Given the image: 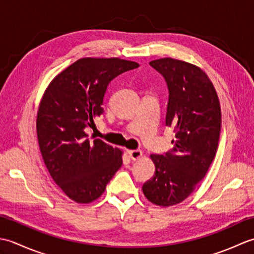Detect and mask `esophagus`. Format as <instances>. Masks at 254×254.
Listing matches in <instances>:
<instances>
[{"mask_svg": "<svg viewBox=\"0 0 254 254\" xmlns=\"http://www.w3.org/2000/svg\"><path fill=\"white\" fill-rule=\"evenodd\" d=\"M127 154L130 156L131 159L135 160L138 159L142 156V150L141 149H134V150H127Z\"/></svg>", "mask_w": 254, "mask_h": 254, "instance_id": "1", "label": "esophagus"}]
</instances>
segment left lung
<instances>
[{"mask_svg":"<svg viewBox=\"0 0 254 254\" xmlns=\"http://www.w3.org/2000/svg\"><path fill=\"white\" fill-rule=\"evenodd\" d=\"M168 88L166 126L174 128V147L152 155L155 174L143 185L148 201L159 206L182 202L206 175L216 154L222 113L207 75L193 64L165 58L149 62Z\"/></svg>","mask_w":254,"mask_h":254,"instance_id":"8db88e82","label":"left lung"}]
</instances>
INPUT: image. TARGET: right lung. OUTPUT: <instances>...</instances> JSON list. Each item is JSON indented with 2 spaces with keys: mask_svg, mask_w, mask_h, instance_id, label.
<instances>
[{
  "mask_svg": "<svg viewBox=\"0 0 254 254\" xmlns=\"http://www.w3.org/2000/svg\"><path fill=\"white\" fill-rule=\"evenodd\" d=\"M136 62L79 59L52 80L37 116L40 152L52 179L77 203H90L122 166V153L86 130L104 113L108 86Z\"/></svg>",
  "mask_w": 254,
  "mask_h": 254,
  "instance_id": "1",
  "label": "right lung"
}]
</instances>
